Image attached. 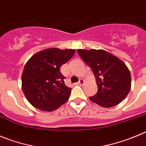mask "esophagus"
<instances>
[{
  "mask_svg": "<svg viewBox=\"0 0 146 146\" xmlns=\"http://www.w3.org/2000/svg\"><path fill=\"white\" fill-rule=\"evenodd\" d=\"M78 84H79V85H81V86L84 85V79H80L79 81H78Z\"/></svg>",
  "mask_w": 146,
  "mask_h": 146,
  "instance_id": "esophagus-1",
  "label": "esophagus"
}]
</instances>
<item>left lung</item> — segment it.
Segmentation results:
<instances>
[{"label": "left lung", "mask_w": 146, "mask_h": 146, "mask_svg": "<svg viewBox=\"0 0 146 146\" xmlns=\"http://www.w3.org/2000/svg\"><path fill=\"white\" fill-rule=\"evenodd\" d=\"M77 52L96 78L98 92L90 96V100L107 108L123 101L131 88V76L125 63L103 50H78Z\"/></svg>", "instance_id": "1"}]
</instances>
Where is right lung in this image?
I'll use <instances>...</instances> for the list:
<instances>
[{"label":"right lung","instance_id":"right-lung-1","mask_svg":"<svg viewBox=\"0 0 146 146\" xmlns=\"http://www.w3.org/2000/svg\"><path fill=\"white\" fill-rule=\"evenodd\" d=\"M75 52L71 49L48 48L36 53L27 61L21 76V86L33 107L52 111L68 101L71 88L65 85V77L60 70Z\"/></svg>","mask_w":146,"mask_h":146}]
</instances>
